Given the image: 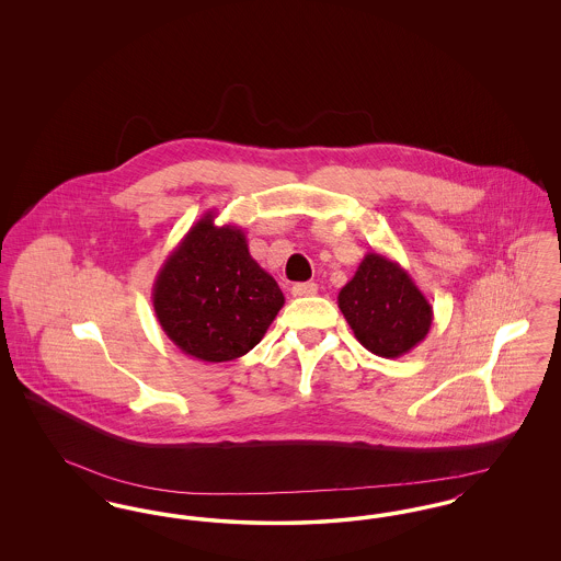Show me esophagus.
Segmentation results:
<instances>
[{
  "label": "esophagus",
  "instance_id": "esophagus-1",
  "mask_svg": "<svg viewBox=\"0 0 561 561\" xmlns=\"http://www.w3.org/2000/svg\"><path fill=\"white\" fill-rule=\"evenodd\" d=\"M318 294V284L316 282H302V284H294L293 296L302 298V296H313Z\"/></svg>",
  "mask_w": 561,
  "mask_h": 561
}]
</instances>
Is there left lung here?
Listing matches in <instances>:
<instances>
[{
	"instance_id": "left-lung-1",
	"label": "left lung",
	"mask_w": 561,
	"mask_h": 561,
	"mask_svg": "<svg viewBox=\"0 0 561 561\" xmlns=\"http://www.w3.org/2000/svg\"><path fill=\"white\" fill-rule=\"evenodd\" d=\"M339 309L355 339L387 359L423 343L433 321V307L410 273L378 252H368L341 288Z\"/></svg>"
}]
</instances>
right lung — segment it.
I'll return each mask as SVG.
<instances>
[{"mask_svg":"<svg viewBox=\"0 0 561 561\" xmlns=\"http://www.w3.org/2000/svg\"><path fill=\"white\" fill-rule=\"evenodd\" d=\"M208 210L163 261L153 309L165 336L202 362H231L256 347L284 307L277 282L248 250L236 225Z\"/></svg>","mask_w":561,"mask_h":561,"instance_id":"add662e5","label":"right lung"}]
</instances>
